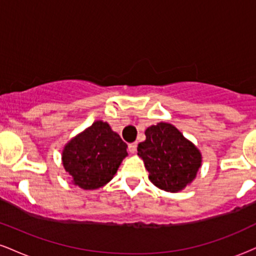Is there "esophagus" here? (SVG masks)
Masks as SVG:
<instances>
[{
    "label": "esophagus",
    "instance_id": "34e87169",
    "mask_svg": "<svg viewBox=\"0 0 256 256\" xmlns=\"http://www.w3.org/2000/svg\"><path fill=\"white\" fill-rule=\"evenodd\" d=\"M128 150H130L132 154H134L137 150V143H130V144H128Z\"/></svg>",
    "mask_w": 256,
    "mask_h": 256
}]
</instances>
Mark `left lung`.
I'll list each match as a JSON object with an SVG mask.
<instances>
[{
    "label": "left lung",
    "mask_w": 256,
    "mask_h": 256,
    "mask_svg": "<svg viewBox=\"0 0 256 256\" xmlns=\"http://www.w3.org/2000/svg\"><path fill=\"white\" fill-rule=\"evenodd\" d=\"M137 152L149 172V180L168 192H179L192 184L202 165L198 146L168 122L149 126Z\"/></svg>",
    "instance_id": "left-lung-1"
}]
</instances>
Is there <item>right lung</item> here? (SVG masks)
<instances>
[{"mask_svg": "<svg viewBox=\"0 0 256 256\" xmlns=\"http://www.w3.org/2000/svg\"><path fill=\"white\" fill-rule=\"evenodd\" d=\"M126 156L128 144L107 122L96 120L64 144L61 160L73 184L96 190L110 183Z\"/></svg>", "mask_w": 256, "mask_h": 256, "instance_id": "add662e5", "label": "right lung"}]
</instances>
